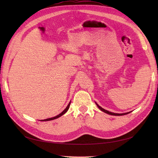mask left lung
Instances as JSON below:
<instances>
[{
  "label": "left lung",
  "mask_w": 158,
  "mask_h": 158,
  "mask_svg": "<svg viewBox=\"0 0 158 158\" xmlns=\"http://www.w3.org/2000/svg\"><path fill=\"white\" fill-rule=\"evenodd\" d=\"M96 104L97 106H98V108H99V109L101 110L102 111L105 112V113H107V114H109V115H126V114H128V113H130V112H128V113H115L109 112V111H108V110H105V109H104L103 108H102L101 106H100L96 102Z\"/></svg>",
  "instance_id": "obj_1"
}]
</instances>
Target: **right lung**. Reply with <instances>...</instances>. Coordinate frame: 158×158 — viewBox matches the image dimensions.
<instances>
[{
	"label": "right lung",
	"instance_id": "obj_1",
	"mask_svg": "<svg viewBox=\"0 0 158 158\" xmlns=\"http://www.w3.org/2000/svg\"><path fill=\"white\" fill-rule=\"evenodd\" d=\"M70 102L69 103V105H68V106H66V108L63 110V111L61 113H60L59 115H56V116H55V117H52V118H48V119H43V120H41V121H43V122H44V121H50V120H53V119H57V118H58V117H61L62 115H63L65 113H66L67 112V110H69V107H70Z\"/></svg>",
	"mask_w": 158,
	"mask_h": 158
}]
</instances>
